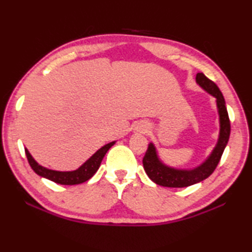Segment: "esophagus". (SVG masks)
Here are the masks:
<instances>
[{
    "label": "esophagus",
    "mask_w": 252,
    "mask_h": 252,
    "mask_svg": "<svg viewBox=\"0 0 252 252\" xmlns=\"http://www.w3.org/2000/svg\"><path fill=\"white\" fill-rule=\"evenodd\" d=\"M140 131H141V132H142V133H146V132L148 131V127H147V126H142V129H141V130H140Z\"/></svg>",
    "instance_id": "esophagus-1"
}]
</instances>
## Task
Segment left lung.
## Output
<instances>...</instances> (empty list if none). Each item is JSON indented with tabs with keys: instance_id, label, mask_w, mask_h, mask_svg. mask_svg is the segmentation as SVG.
<instances>
[{
	"instance_id": "1",
	"label": "left lung",
	"mask_w": 252,
	"mask_h": 252,
	"mask_svg": "<svg viewBox=\"0 0 252 252\" xmlns=\"http://www.w3.org/2000/svg\"><path fill=\"white\" fill-rule=\"evenodd\" d=\"M195 81L203 90H206L217 99V106H218L220 119V134L218 143H217L216 148L213 149L208 159L199 167L192 170L174 169L163 164L158 158L157 150L153 143L149 144L148 150L142 160L143 168L146 170L148 177L157 185L162 187L185 188L195 185V183L203 181L204 179L210 177L218 165L224 148L229 141L230 120L222 93H221L218 85L210 79H208L203 73H198L195 76Z\"/></svg>"
}]
</instances>
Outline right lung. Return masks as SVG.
Returning a JSON list of instances; mask_svg holds the SVG:
<instances>
[{
	"instance_id": "obj_1",
	"label": "right lung",
	"mask_w": 252,
	"mask_h": 252,
	"mask_svg": "<svg viewBox=\"0 0 252 252\" xmlns=\"http://www.w3.org/2000/svg\"><path fill=\"white\" fill-rule=\"evenodd\" d=\"M114 144L113 142H110L105 144L104 147L99 149L94 155H93L90 159L81 165L79 169L74 170V171H55V170H50L44 167H42L37 162L33 159L32 156L30 155L28 149H25V155H27L28 161L31 168L34 170V172L39 176L49 179V180L53 181L59 185H65V186H73V185H80L88 181L89 179L94 176V173L100 168V164L105 153L108 152L109 149Z\"/></svg>"
}]
</instances>
